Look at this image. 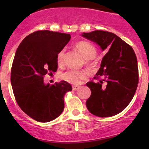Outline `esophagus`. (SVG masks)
<instances>
[{"label":"esophagus","instance_id":"34e87169","mask_svg":"<svg viewBox=\"0 0 149 149\" xmlns=\"http://www.w3.org/2000/svg\"><path fill=\"white\" fill-rule=\"evenodd\" d=\"M80 88V86H78V85H73L72 86V88H73V90H74V91H76V90H78Z\"/></svg>","mask_w":149,"mask_h":149}]
</instances>
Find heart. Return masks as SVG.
Instances as JSON below:
<instances>
[{"label":"heart","mask_w":149,"mask_h":149,"mask_svg":"<svg viewBox=\"0 0 149 149\" xmlns=\"http://www.w3.org/2000/svg\"><path fill=\"white\" fill-rule=\"evenodd\" d=\"M76 48L81 53L85 59H93L97 54V49L92 44L87 41H80L76 44ZM64 49H61L57 54V60L59 64H63L64 58ZM86 71H78L71 69L66 71L61 76V78L66 81L72 84H79L82 80L88 77Z\"/></svg>","instance_id":"obj_1"}]
</instances>
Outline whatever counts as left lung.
I'll list each match as a JSON object with an SVG mask.
<instances>
[{"label":"left lung","mask_w":149,"mask_h":149,"mask_svg":"<svg viewBox=\"0 0 149 149\" xmlns=\"http://www.w3.org/2000/svg\"><path fill=\"white\" fill-rule=\"evenodd\" d=\"M82 36L108 51L95 76L98 82L87 86L91 95L86 102L88 111L99 117L118 114L130 103L139 82L137 59L130 45L116 34L104 31L83 33Z\"/></svg>","instance_id":"left-lung-1"}]
</instances>
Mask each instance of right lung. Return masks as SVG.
Wrapping results in <instances>:
<instances>
[{
    "label": "right lung",
    "instance_id": "obj_1",
    "mask_svg": "<svg viewBox=\"0 0 149 149\" xmlns=\"http://www.w3.org/2000/svg\"><path fill=\"white\" fill-rule=\"evenodd\" d=\"M71 39L70 34L38 31L19 45L11 69V85L21 109L35 120L47 123L57 118L64 109V97L72 87L65 80L50 85L43 76L57 69V53Z\"/></svg>",
    "mask_w": 149,
    "mask_h": 149
}]
</instances>
